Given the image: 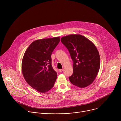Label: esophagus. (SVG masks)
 Listing matches in <instances>:
<instances>
[{
    "mask_svg": "<svg viewBox=\"0 0 121 121\" xmlns=\"http://www.w3.org/2000/svg\"><path fill=\"white\" fill-rule=\"evenodd\" d=\"M58 71L60 72H61L63 71V69H58Z\"/></svg>",
    "mask_w": 121,
    "mask_h": 121,
    "instance_id": "esophagus-1",
    "label": "esophagus"
}]
</instances>
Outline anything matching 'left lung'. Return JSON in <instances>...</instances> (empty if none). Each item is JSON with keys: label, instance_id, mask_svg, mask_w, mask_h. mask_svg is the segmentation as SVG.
<instances>
[{"label": "left lung", "instance_id": "left-lung-1", "mask_svg": "<svg viewBox=\"0 0 121 121\" xmlns=\"http://www.w3.org/2000/svg\"><path fill=\"white\" fill-rule=\"evenodd\" d=\"M73 61V73L70 82L84 88L95 80L100 67V56L94 44L80 34H70L61 39Z\"/></svg>", "mask_w": 121, "mask_h": 121}]
</instances>
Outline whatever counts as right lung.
I'll return each instance as SVG.
<instances>
[{"mask_svg":"<svg viewBox=\"0 0 121 121\" xmlns=\"http://www.w3.org/2000/svg\"><path fill=\"white\" fill-rule=\"evenodd\" d=\"M59 37L34 41L23 56L22 70L27 83L39 92L53 87L57 74L52 65L51 55L60 42Z\"/></svg>","mask_w":121,"mask_h":121,"instance_id":"add662e5","label":"right lung"}]
</instances>
